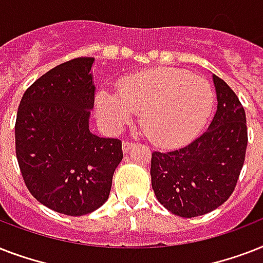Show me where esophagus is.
I'll return each instance as SVG.
<instances>
[{
	"label": "esophagus",
	"mask_w": 263,
	"mask_h": 263,
	"mask_svg": "<svg viewBox=\"0 0 263 263\" xmlns=\"http://www.w3.org/2000/svg\"><path fill=\"white\" fill-rule=\"evenodd\" d=\"M134 146H135V143H134V142H129V140H124V142H123V152L128 153L132 147H134Z\"/></svg>",
	"instance_id": "34e87169"
}]
</instances>
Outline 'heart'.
Masks as SVG:
<instances>
[{
	"mask_svg": "<svg viewBox=\"0 0 263 263\" xmlns=\"http://www.w3.org/2000/svg\"><path fill=\"white\" fill-rule=\"evenodd\" d=\"M213 106L214 92L208 80L175 68L134 73L117 84V91L97 95V113L106 127L120 129L140 111L144 134L162 146L195 138Z\"/></svg>",
	"mask_w": 263,
	"mask_h": 263,
	"instance_id": "b5f03b06",
	"label": "heart"
}]
</instances>
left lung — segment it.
<instances>
[{
	"mask_svg": "<svg viewBox=\"0 0 263 263\" xmlns=\"http://www.w3.org/2000/svg\"><path fill=\"white\" fill-rule=\"evenodd\" d=\"M217 111L199 138L172 152L152 154V187L176 216H203L232 195L247 148L246 113L233 90L213 75Z\"/></svg>",
	"mask_w": 263,
	"mask_h": 263,
	"instance_id": "obj_1",
	"label": "left lung"
}]
</instances>
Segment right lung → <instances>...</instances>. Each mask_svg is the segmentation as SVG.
<instances>
[{
	"instance_id": "1",
	"label": "right lung",
	"mask_w": 263,
	"mask_h": 263,
	"mask_svg": "<svg viewBox=\"0 0 263 263\" xmlns=\"http://www.w3.org/2000/svg\"><path fill=\"white\" fill-rule=\"evenodd\" d=\"M92 57L46 72L23 95L17 109L16 157L28 191L61 214L84 216L109 198L123 160L121 140L88 128L94 107Z\"/></svg>"
}]
</instances>
